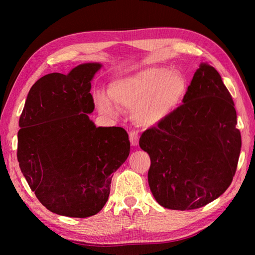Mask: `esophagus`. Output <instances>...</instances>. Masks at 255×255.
<instances>
[{"instance_id":"34e87169","label":"esophagus","mask_w":255,"mask_h":255,"mask_svg":"<svg viewBox=\"0 0 255 255\" xmlns=\"http://www.w3.org/2000/svg\"><path fill=\"white\" fill-rule=\"evenodd\" d=\"M129 140L132 145H137L139 143V133L138 131H130L129 132Z\"/></svg>"}]
</instances>
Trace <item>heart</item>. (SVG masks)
<instances>
[{
  "mask_svg": "<svg viewBox=\"0 0 255 255\" xmlns=\"http://www.w3.org/2000/svg\"><path fill=\"white\" fill-rule=\"evenodd\" d=\"M187 92L183 74L164 67H150L110 84L108 96L114 104L133 110L132 116L142 126H154L165 121L182 104ZM104 93L95 94L100 110L115 114L112 102Z\"/></svg>",
  "mask_w": 255,
  "mask_h": 255,
  "instance_id": "heart-1",
  "label": "heart"
}]
</instances>
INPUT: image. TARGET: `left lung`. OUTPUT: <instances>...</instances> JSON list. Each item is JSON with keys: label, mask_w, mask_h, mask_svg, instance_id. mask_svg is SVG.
<instances>
[{"label": "left lung", "mask_w": 255, "mask_h": 255, "mask_svg": "<svg viewBox=\"0 0 255 255\" xmlns=\"http://www.w3.org/2000/svg\"><path fill=\"white\" fill-rule=\"evenodd\" d=\"M234 101L220 74L202 63L183 104L139 145L150 156L148 182L164 208L191 210L218 198L230 186L241 150Z\"/></svg>", "instance_id": "8db88e82"}]
</instances>
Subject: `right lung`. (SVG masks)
I'll return each instance as SVG.
<instances>
[{
    "label": "right lung",
    "instance_id": "1",
    "mask_svg": "<svg viewBox=\"0 0 255 255\" xmlns=\"http://www.w3.org/2000/svg\"><path fill=\"white\" fill-rule=\"evenodd\" d=\"M100 63L69 74L50 73L31 86L19 118L17 160L38 200L52 213L74 218L96 215L111 192L113 173L127 160L128 133L99 127L91 80Z\"/></svg>",
    "mask_w": 255,
    "mask_h": 255
}]
</instances>
